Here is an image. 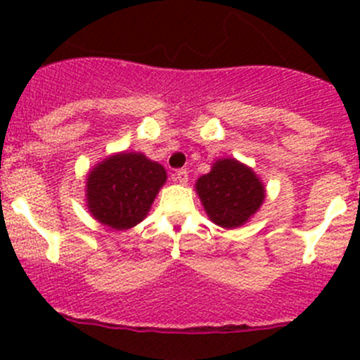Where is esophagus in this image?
I'll use <instances>...</instances> for the list:
<instances>
[{
  "label": "esophagus",
  "mask_w": 360,
  "mask_h": 360,
  "mask_svg": "<svg viewBox=\"0 0 360 360\" xmlns=\"http://www.w3.org/2000/svg\"><path fill=\"white\" fill-rule=\"evenodd\" d=\"M174 179L181 184H186L188 183V172L184 169L176 170V174H174Z\"/></svg>",
  "instance_id": "1"
}]
</instances>
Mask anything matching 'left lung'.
<instances>
[{
    "instance_id": "1",
    "label": "left lung",
    "mask_w": 360,
    "mask_h": 360,
    "mask_svg": "<svg viewBox=\"0 0 360 360\" xmlns=\"http://www.w3.org/2000/svg\"><path fill=\"white\" fill-rule=\"evenodd\" d=\"M195 188L207 216L223 228H238L248 223L264 200L259 177L235 158L214 162L210 172L198 177Z\"/></svg>"
}]
</instances>
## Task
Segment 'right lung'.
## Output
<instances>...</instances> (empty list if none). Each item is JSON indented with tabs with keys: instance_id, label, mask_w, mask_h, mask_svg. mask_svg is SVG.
Instances as JSON below:
<instances>
[{
	"instance_id": "obj_1",
	"label": "right lung",
	"mask_w": 360,
	"mask_h": 360,
	"mask_svg": "<svg viewBox=\"0 0 360 360\" xmlns=\"http://www.w3.org/2000/svg\"><path fill=\"white\" fill-rule=\"evenodd\" d=\"M167 172L143 153H118L86 176V207L99 223L129 230L146 217Z\"/></svg>"
}]
</instances>
